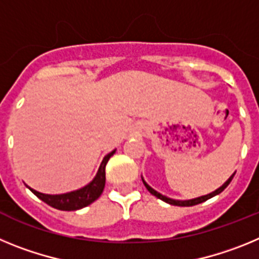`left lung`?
I'll list each match as a JSON object with an SVG mask.
<instances>
[{
  "mask_svg": "<svg viewBox=\"0 0 259 259\" xmlns=\"http://www.w3.org/2000/svg\"><path fill=\"white\" fill-rule=\"evenodd\" d=\"M235 174H236V172H233L232 175L230 176V179H228L227 182L224 183V184L222 185V187H219L218 189H215L214 192H211V193H209V194H205V196H201V197L192 198V200H174V198L167 197V196H163V194H161V193H159V192L155 191V189H153L152 187H150V185L148 184V183H146L145 180H144L143 176H141V179H143V183H144V185H145V187H146V189H148V191H149L150 193L153 194V196H155V197H157V198H159V200L164 201V202H167V203H170V205H174V206H193V205H198V203H201V202H205V201L209 200V198H211V197H214V196H217V194L222 193V192H223L224 189L227 188L228 184H230V183H231V180L233 179V176H235Z\"/></svg>",
  "mask_w": 259,
  "mask_h": 259,
  "instance_id": "left-lung-1",
  "label": "left lung"
}]
</instances>
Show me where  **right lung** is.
<instances>
[{"instance_id": "obj_1", "label": "right lung", "mask_w": 259, "mask_h": 259, "mask_svg": "<svg viewBox=\"0 0 259 259\" xmlns=\"http://www.w3.org/2000/svg\"><path fill=\"white\" fill-rule=\"evenodd\" d=\"M115 150L116 149H114L113 152H110L109 154L105 155L93 180L89 184H87L85 187H83V188L62 194H45L29 188L28 185L27 187L41 201H44L45 203H48L49 206L54 207V209L63 210V211H75V210L83 209V207L88 206L92 202H95L101 196L102 192H104L105 182H106L105 167H106V163L110 159V157L115 153Z\"/></svg>"}]
</instances>
